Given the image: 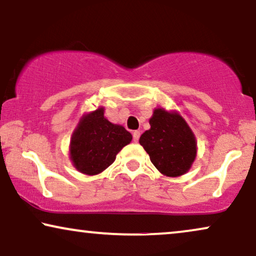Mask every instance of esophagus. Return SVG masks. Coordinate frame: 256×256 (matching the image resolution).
<instances>
[{
    "instance_id": "obj_1",
    "label": "esophagus",
    "mask_w": 256,
    "mask_h": 256,
    "mask_svg": "<svg viewBox=\"0 0 256 256\" xmlns=\"http://www.w3.org/2000/svg\"><path fill=\"white\" fill-rule=\"evenodd\" d=\"M140 135H141V132H140L138 130L132 132V140H134V142H138V141Z\"/></svg>"
}]
</instances>
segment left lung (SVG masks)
Wrapping results in <instances>:
<instances>
[{"instance_id":"left-lung-1","label":"left lung","mask_w":256,"mask_h":256,"mask_svg":"<svg viewBox=\"0 0 256 256\" xmlns=\"http://www.w3.org/2000/svg\"><path fill=\"white\" fill-rule=\"evenodd\" d=\"M150 129L140 138V144L163 174L177 177L194 163L197 144L194 135L180 114L157 108L150 118Z\"/></svg>"}]
</instances>
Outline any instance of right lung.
I'll list each match as a JSON object with an SVG mask.
<instances>
[{
	"label": "right lung",
	"instance_id": "obj_1",
	"mask_svg": "<svg viewBox=\"0 0 256 256\" xmlns=\"http://www.w3.org/2000/svg\"><path fill=\"white\" fill-rule=\"evenodd\" d=\"M129 132L104 116V108L82 118L73 132L71 160L80 172L96 174L107 169L118 152L130 143Z\"/></svg>",
	"mask_w": 256,
	"mask_h": 256
}]
</instances>
